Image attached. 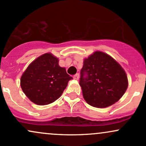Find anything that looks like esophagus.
Segmentation results:
<instances>
[{"instance_id": "esophagus-1", "label": "esophagus", "mask_w": 146, "mask_h": 146, "mask_svg": "<svg viewBox=\"0 0 146 146\" xmlns=\"http://www.w3.org/2000/svg\"><path fill=\"white\" fill-rule=\"evenodd\" d=\"M79 78H80V74H79V73H77V74H75L74 76H73V79L75 80H78Z\"/></svg>"}]
</instances>
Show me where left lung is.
Returning <instances> with one entry per match:
<instances>
[{"label": "left lung", "mask_w": 146, "mask_h": 146, "mask_svg": "<svg viewBox=\"0 0 146 146\" xmlns=\"http://www.w3.org/2000/svg\"><path fill=\"white\" fill-rule=\"evenodd\" d=\"M80 85L84 100L96 108H106L120 100L128 86L126 73L107 53L95 51L84 60Z\"/></svg>", "instance_id": "8db88e82"}]
</instances>
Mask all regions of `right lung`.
<instances>
[{
  "instance_id": "add662e5",
  "label": "right lung",
  "mask_w": 146,
  "mask_h": 146,
  "mask_svg": "<svg viewBox=\"0 0 146 146\" xmlns=\"http://www.w3.org/2000/svg\"><path fill=\"white\" fill-rule=\"evenodd\" d=\"M58 62V58L51 53H45L33 60L21 76L22 90L36 104L53 103L61 96L68 82L73 79Z\"/></svg>"
}]
</instances>
